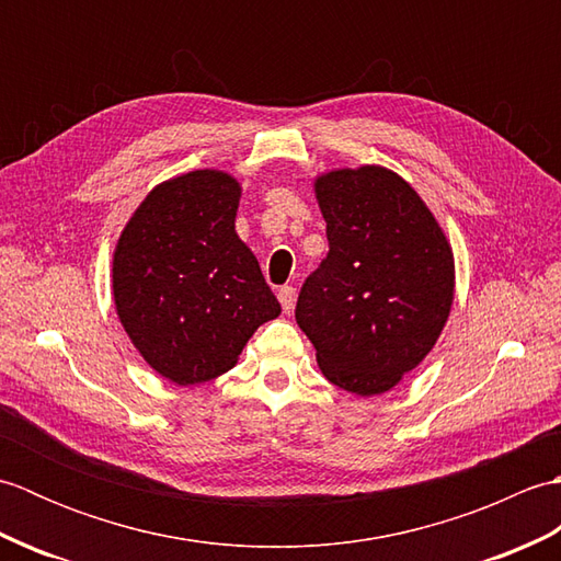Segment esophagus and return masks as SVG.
Returning a JSON list of instances; mask_svg holds the SVG:
<instances>
[{
	"label": "esophagus",
	"mask_w": 561,
	"mask_h": 561,
	"mask_svg": "<svg viewBox=\"0 0 561 561\" xmlns=\"http://www.w3.org/2000/svg\"><path fill=\"white\" fill-rule=\"evenodd\" d=\"M294 296H296V289H294V287H282V289L277 291V299H279V304H282V308H284V313H289L291 308H294Z\"/></svg>",
	"instance_id": "34e87169"
}]
</instances>
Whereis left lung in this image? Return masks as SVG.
<instances>
[{
  "mask_svg": "<svg viewBox=\"0 0 561 561\" xmlns=\"http://www.w3.org/2000/svg\"><path fill=\"white\" fill-rule=\"evenodd\" d=\"M313 193L330 253L304 284L296 323L330 383L380 396L424 362L446 328L453 248L426 202L386 165L320 173Z\"/></svg>",
  "mask_w": 561,
  "mask_h": 561,
  "instance_id": "1",
  "label": "left lung"
}]
</instances>
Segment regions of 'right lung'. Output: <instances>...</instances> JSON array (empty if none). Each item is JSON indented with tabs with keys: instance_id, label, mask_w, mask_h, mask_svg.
<instances>
[{
	"instance_id": "right-lung-1",
	"label": "right lung",
	"mask_w": 561,
	"mask_h": 561,
	"mask_svg": "<svg viewBox=\"0 0 561 561\" xmlns=\"http://www.w3.org/2000/svg\"><path fill=\"white\" fill-rule=\"evenodd\" d=\"M241 193L219 169L169 178L139 202L115 243L117 318L141 359L175 386L231 371L253 332L282 313L236 233Z\"/></svg>"
}]
</instances>
